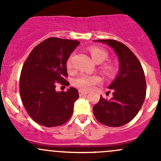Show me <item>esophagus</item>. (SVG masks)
<instances>
[{
    "label": "esophagus",
    "mask_w": 161,
    "mask_h": 161,
    "mask_svg": "<svg viewBox=\"0 0 161 161\" xmlns=\"http://www.w3.org/2000/svg\"><path fill=\"white\" fill-rule=\"evenodd\" d=\"M88 94V92H86V91H82V90H79V96L82 97V96H86Z\"/></svg>",
    "instance_id": "obj_1"
}]
</instances>
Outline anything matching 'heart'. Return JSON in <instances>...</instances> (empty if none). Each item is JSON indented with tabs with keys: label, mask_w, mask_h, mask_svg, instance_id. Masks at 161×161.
Wrapping results in <instances>:
<instances>
[{
	"label": "heart",
	"mask_w": 161,
	"mask_h": 161,
	"mask_svg": "<svg viewBox=\"0 0 161 161\" xmlns=\"http://www.w3.org/2000/svg\"><path fill=\"white\" fill-rule=\"evenodd\" d=\"M90 53L92 60L97 64L103 63L108 58V53L106 50L101 49L97 47H90ZM68 70H71L72 69V61L71 58L68 59L67 63ZM101 70L108 76H111L114 72V67L111 63H104L101 66ZM101 82V78L97 75H87V74H81L78 75L74 79V85L77 86L78 88L82 90L90 91L95 87V86L98 85Z\"/></svg>",
	"instance_id": "heart-1"
}]
</instances>
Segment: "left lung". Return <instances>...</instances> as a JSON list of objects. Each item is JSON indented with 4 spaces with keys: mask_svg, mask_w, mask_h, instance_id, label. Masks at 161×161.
Segmentation results:
<instances>
[{
    "mask_svg": "<svg viewBox=\"0 0 161 161\" xmlns=\"http://www.w3.org/2000/svg\"><path fill=\"white\" fill-rule=\"evenodd\" d=\"M114 50L119 61V71L108 86L113 97H100L92 112L97 121L110 127H120L131 121L143 104L147 92L145 75L140 62L128 47L114 40H97Z\"/></svg>",
    "mask_w": 161,
    "mask_h": 161,
    "instance_id": "8db88e82",
    "label": "left lung"
}]
</instances>
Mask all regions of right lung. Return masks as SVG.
<instances>
[{"instance_id":"obj_1","label":"right lung","mask_w":161,"mask_h":161,"mask_svg":"<svg viewBox=\"0 0 161 161\" xmlns=\"http://www.w3.org/2000/svg\"><path fill=\"white\" fill-rule=\"evenodd\" d=\"M77 40L51 37L31 51L22 66L19 92L27 113L34 121L45 127L64 124L73 113L79 97L75 88L66 92L55 90L58 83L69 86L66 63L79 46Z\"/></svg>"}]
</instances>
